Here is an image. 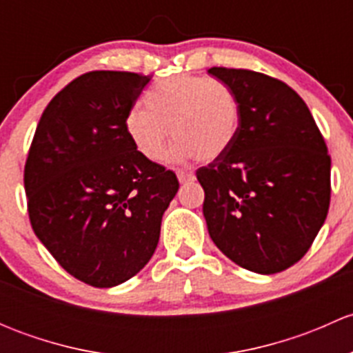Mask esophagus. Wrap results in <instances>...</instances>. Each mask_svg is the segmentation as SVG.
<instances>
[{
  "label": "esophagus",
  "instance_id": "esophagus-1",
  "mask_svg": "<svg viewBox=\"0 0 353 353\" xmlns=\"http://www.w3.org/2000/svg\"><path fill=\"white\" fill-rule=\"evenodd\" d=\"M177 179L179 183H190V181H194V174L188 172V170H177Z\"/></svg>",
  "mask_w": 353,
  "mask_h": 353
}]
</instances>
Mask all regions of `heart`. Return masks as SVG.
Listing matches in <instances>:
<instances>
[{
    "label": "heart",
    "instance_id": "obj_1",
    "mask_svg": "<svg viewBox=\"0 0 353 353\" xmlns=\"http://www.w3.org/2000/svg\"><path fill=\"white\" fill-rule=\"evenodd\" d=\"M143 105L128 112L126 131L145 159L159 160L170 134L176 162L196 157L212 162L237 140L243 110L227 83L196 74H177L159 81L145 94Z\"/></svg>",
    "mask_w": 353,
    "mask_h": 353
}]
</instances>
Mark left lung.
I'll list each match as a JSON object with an SVG mask.
<instances>
[{"label": "left lung", "mask_w": 353, "mask_h": 353, "mask_svg": "<svg viewBox=\"0 0 353 353\" xmlns=\"http://www.w3.org/2000/svg\"><path fill=\"white\" fill-rule=\"evenodd\" d=\"M243 110L237 140L196 177L216 248L249 272L273 275L311 248L330 208L331 159L311 110L287 83L251 70L210 68Z\"/></svg>", "instance_id": "8db88e82"}]
</instances>
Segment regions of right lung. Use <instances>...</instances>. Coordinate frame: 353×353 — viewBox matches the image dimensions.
I'll list each match as a JSON object with an SVG mask.
<instances>
[{
  "mask_svg": "<svg viewBox=\"0 0 353 353\" xmlns=\"http://www.w3.org/2000/svg\"><path fill=\"white\" fill-rule=\"evenodd\" d=\"M150 80L130 71L74 78L42 112L25 162L35 236L92 287L119 285L150 261L179 190L176 174L145 159L126 131Z\"/></svg>",
  "mask_w": 353,
  "mask_h": 353,
  "instance_id": "right-lung-1",
  "label": "right lung"
}]
</instances>
